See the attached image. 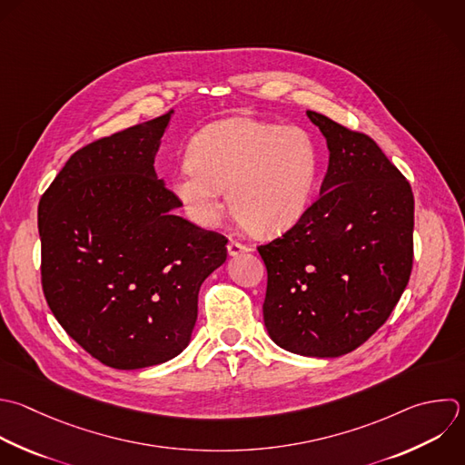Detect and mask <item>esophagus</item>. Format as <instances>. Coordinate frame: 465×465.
Here are the masks:
<instances>
[{
	"label": "esophagus",
	"instance_id": "34e87169",
	"mask_svg": "<svg viewBox=\"0 0 465 465\" xmlns=\"http://www.w3.org/2000/svg\"><path fill=\"white\" fill-rule=\"evenodd\" d=\"M252 249L249 247V245H245V243H240V242H236V240H231L229 242V245H227V252H229V256H240V254H243V252H251Z\"/></svg>",
	"mask_w": 465,
	"mask_h": 465
}]
</instances>
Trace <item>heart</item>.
<instances>
[{"mask_svg":"<svg viewBox=\"0 0 465 465\" xmlns=\"http://www.w3.org/2000/svg\"><path fill=\"white\" fill-rule=\"evenodd\" d=\"M171 187L200 225H216L225 189L238 222L258 236L294 227L312 203L320 153L300 127L254 118H227L203 127L191 142Z\"/></svg>","mask_w":465,"mask_h":465,"instance_id":"heart-1","label":"heart"}]
</instances>
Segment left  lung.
<instances>
[{
	"label": "left lung",
	"instance_id": "left-lung-1",
	"mask_svg": "<svg viewBox=\"0 0 465 465\" xmlns=\"http://www.w3.org/2000/svg\"><path fill=\"white\" fill-rule=\"evenodd\" d=\"M307 116L327 142V174L305 216L258 247L267 267L263 323L289 352L336 358L376 332L407 287L414 200L369 136Z\"/></svg>",
	"mask_w": 465,
	"mask_h": 465
}]
</instances>
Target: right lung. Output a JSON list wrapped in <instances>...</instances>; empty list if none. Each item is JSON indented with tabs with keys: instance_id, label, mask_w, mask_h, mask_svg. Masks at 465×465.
Segmentation results:
<instances>
[{
	"instance_id": "obj_1",
	"label": "right lung",
	"mask_w": 465,
	"mask_h": 465,
	"mask_svg": "<svg viewBox=\"0 0 465 465\" xmlns=\"http://www.w3.org/2000/svg\"><path fill=\"white\" fill-rule=\"evenodd\" d=\"M171 113L74 153L40 200L47 303L91 356L143 369L191 341L202 283L227 260L225 236L176 216L154 158Z\"/></svg>"
}]
</instances>
